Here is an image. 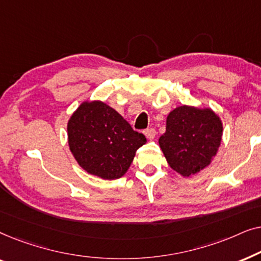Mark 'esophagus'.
<instances>
[{"mask_svg":"<svg viewBox=\"0 0 261 261\" xmlns=\"http://www.w3.org/2000/svg\"><path fill=\"white\" fill-rule=\"evenodd\" d=\"M144 133H145L146 138H147L148 140H153V139H154L155 135H156L154 128H147V129L144 132Z\"/></svg>","mask_w":261,"mask_h":261,"instance_id":"esophagus-1","label":"esophagus"}]
</instances>
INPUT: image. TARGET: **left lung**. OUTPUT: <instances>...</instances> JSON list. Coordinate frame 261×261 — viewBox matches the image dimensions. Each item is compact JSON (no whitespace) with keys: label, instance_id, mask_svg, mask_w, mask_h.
I'll return each instance as SVG.
<instances>
[{"label":"left lung","instance_id":"left-lung-1","mask_svg":"<svg viewBox=\"0 0 261 261\" xmlns=\"http://www.w3.org/2000/svg\"><path fill=\"white\" fill-rule=\"evenodd\" d=\"M223 124L212 108L180 106L171 110L159 146L169 166L190 177L210 165L222 141Z\"/></svg>","mask_w":261,"mask_h":261}]
</instances>
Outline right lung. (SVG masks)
I'll return each mask as SVG.
<instances>
[{
    "label": "right lung",
    "mask_w": 261,
    "mask_h": 261,
    "mask_svg": "<svg viewBox=\"0 0 261 261\" xmlns=\"http://www.w3.org/2000/svg\"><path fill=\"white\" fill-rule=\"evenodd\" d=\"M145 135L133 130L115 109L85 99L67 121V144L82 169L102 179H119L129 169Z\"/></svg>",
    "instance_id": "add662e5"
}]
</instances>
